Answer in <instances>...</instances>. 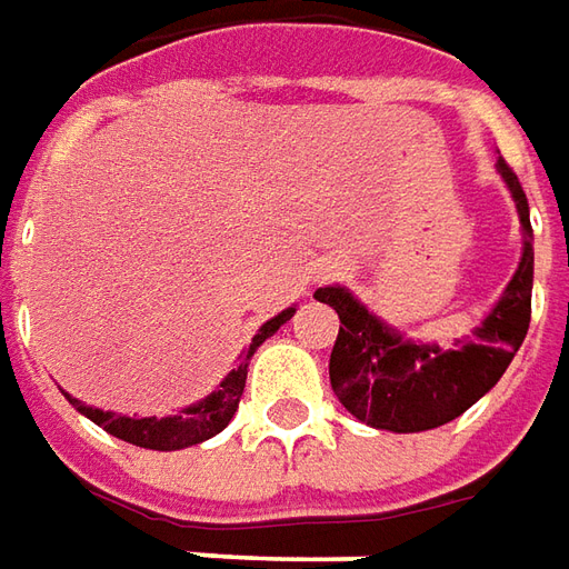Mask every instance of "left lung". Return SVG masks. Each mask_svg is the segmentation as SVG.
Instances as JSON below:
<instances>
[{"mask_svg": "<svg viewBox=\"0 0 569 569\" xmlns=\"http://www.w3.org/2000/svg\"><path fill=\"white\" fill-rule=\"evenodd\" d=\"M498 173L511 189L523 254L511 283L473 336L455 339L451 349L411 342L386 327L346 286H323L315 299L339 315V336L330 355V382L346 411L373 430L423 432L461 417L486 396L523 346L532 315V227L527 192L517 173L498 158Z\"/></svg>", "mask_w": 569, "mask_h": 569, "instance_id": "left-lung-1", "label": "left lung"}]
</instances>
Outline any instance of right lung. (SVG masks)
I'll return each instance as SVG.
<instances>
[{
  "label": "right lung",
  "mask_w": 569,
  "mask_h": 569,
  "mask_svg": "<svg viewBox=\"0 0 569 569\" xmlns=\"http://www.w3.org/2000/svg\"><path fill=\"white\" fill-rule=\"evenodd\" d=\"M296 315V308H286L277 317H270L268 323L254 333V339L249 342V349L239 355V365L223 377L218 389L211 392L202 401L183 408L180 415L171 417H123L111 415V411H99V408H90L83 401L68 396L73 408L83 417H90L96 427H102L111 436H118L123 442L139 448H152V451H177V448L199 446L204 439L218 436L230 420H233L236 408H239V398H242V389H246V373H249V361L258 351V346L273 336L280 327H283L289 317Z\"/></svg>",
  "instance_id": "1"
}]
</instances>
